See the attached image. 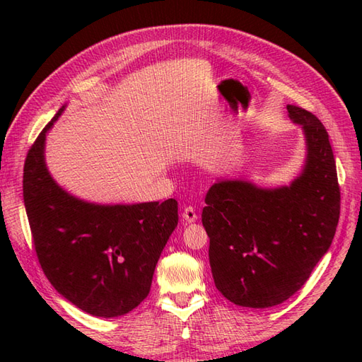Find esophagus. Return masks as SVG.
Returning <instances> with one entry per match:
<instances>
[{"instance_id":"esophagus-1","label":"esophagus","mask_w":362,"mask_h":362,"mask_svg":"<svg viewBox=\"0 0 362 362\" xmlns=\"http://www.w3.org/2000/svg\"><path fill=\"white\" fill-rule=\"evenodd\" d=\"M182 218L185 219V222H188V224H193V222H196V221H197L196 210L193 209V206H187V209L183 210Z\"/></svg>"}]
</instances>
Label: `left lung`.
Wrapping results in <instances>:
<instances>
[{
  "mask_svg": "<svg viewBox=\"0 0 362 362\" xmlns=\"http://www.w3.org/2000/svg\"><path fill=\"white\" fill-rule=\"evenodd\" d=\"M286 109L305 136V161L296 179L275 188L219 179L205 197L202 224L214 284L245 308H271L302 288L328 252L339 221L341 191L327 130L311 112Z\"/></svg>",
  "mask_w": 362,
  "mask_h": 362,
  "instance_id": "1",
  "label": "left lung"
}]
</instances>
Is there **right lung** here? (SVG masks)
<instances>
[{
	"instance_id": "add662e5",
	"label": "right lung",
	"mask_w": 362,
	"mask_h": 362,
	"mask_svg": "<svg viewBox=\"0 0 362 362\" xmlns=\"http://www.w3.org/2000/svg\"><path fill=\"white\" fill-rule=\"evenodd\" d=\"M29 149L23 199L35 252L60 296L96 317H118L148 297L153 271L179 222L177 201L95 204L68 193L45 160L46 134Z\"/></svg>"
}]
</instances>
